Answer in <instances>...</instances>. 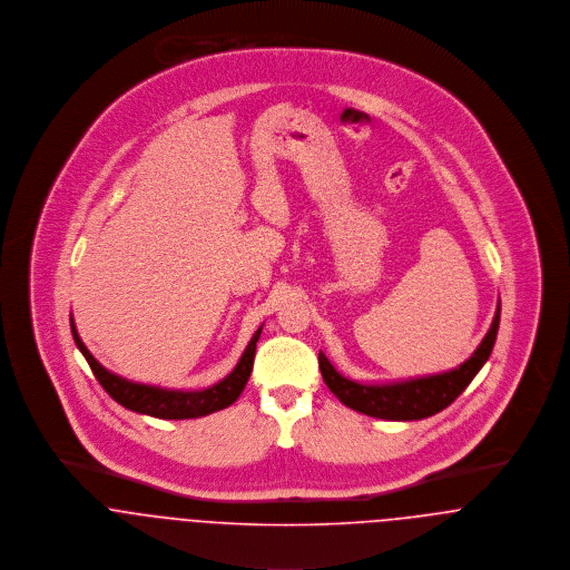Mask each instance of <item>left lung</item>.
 Here are the masks:
<instances>
[{"label": "left lung", "mask_w": 570, "mask_h": 570, "mask_svg": "<svg viewBox=\"0 0 570 570\" xmlns=\"http://www.w3.org/2000/svg\"><path fill=\"white\" fill-rule=\"evenodd\" d=\"M501 323V304L481 345L474 354L459 367L422 379L402 380V382H382V384H363L356 380L341 376L332 363L318 352V370L327 389L350 409L391 422H411L424 420L450 406L479 374L494 350V341Z\"/></svg>", "instance_id": "obj_1"}]
</instances>
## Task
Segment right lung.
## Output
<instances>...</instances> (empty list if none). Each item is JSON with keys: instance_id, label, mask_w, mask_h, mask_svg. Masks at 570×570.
<instances>
[{"instance_id": "1", "label": "right lung", "mask_w": 570, "mask_h": 570, "mask_svg": "<svg viewBox=\"0 0 570 570\" xmlns=\"http://www.w3.org/2000/svg\"><path fill=\"white\" fill-rule=\"evenodd\" d=\"M69 325H71V334H73V341H76L78 350L87 358L94 376L105 386V391L128 411L150 415V417H159V420L203 417V415L216 413V411L227 409L229 404H234L238 400V395L243 393V389L247 386V380L252 376L255 343H257L259 332H262V327H257V332L252 336L245 354L240 356L238 365L234 367V372L229 376H225L220 382H216L207 389H200V391H175V389H161V386L130 382V380L122 379V376L111 374L85 347V343L80 341V336L76 332L73 318H69Z\"/></svg>"}]
</instances>
